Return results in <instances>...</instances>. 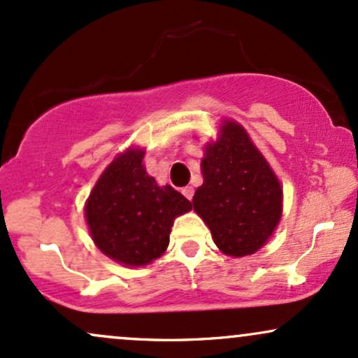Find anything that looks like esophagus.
Returning <instances> with one entry per match:
<instances>
[{"label": "esophagus", "mask_w": 358, "mask_h": 358, "mask_svg": "<svg viewBox=\"0 0 358 358\" xmlns=\"http://www.w3.org/2000/svg\"><path fill=\"white\" fill-rule=\"evenodd\" d=\"M182 193L185 196H187L188 200H192L193 199V187H185L183 190H182Z\"/></svg>", "instance_id": "obj_1"}]
</instances>
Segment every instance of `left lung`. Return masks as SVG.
I'll return each mask as SVG.
<instances>
[{
	"label": "left lung",
	"mask_w": 358,
	"mask_h": 358,
	"mask_svg": "<svg viewBox=\"0 0 358 358\" xmlns=\"http://www.w3.org/2000/svg\"><path fill=\"white\" fill-rule=\"evenodd\" d=\"M203 185L193 210L222 252L249 256L268 242L282 213V188L269 163L239 122L225 121L202 159Z\"/></svg>",
	"instance_id": "8db88e82"
}]
</instances>
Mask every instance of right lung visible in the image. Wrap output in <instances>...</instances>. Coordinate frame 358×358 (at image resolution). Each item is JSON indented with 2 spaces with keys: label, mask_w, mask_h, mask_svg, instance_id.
Segmentation results:
<instances>
[{
  "label": "right lung",
  "mask_w": 358,
  "mask_h": 358,
  "mask_svg": "<svg viewBox=\"0 0 358 358\" xmlns=\"http://www.w3.org/2000/svg\"><path fill=\"white\" fill-rule=\"evenodd\" d=\"M145 150L129 148L113 159L85 202L90 236L106 256L146 266L165 252L173 220L192 210L170 185L159 187L143 166Z\"/></svg>",
  "instance_id": "add662e5"
}]
</instances>
